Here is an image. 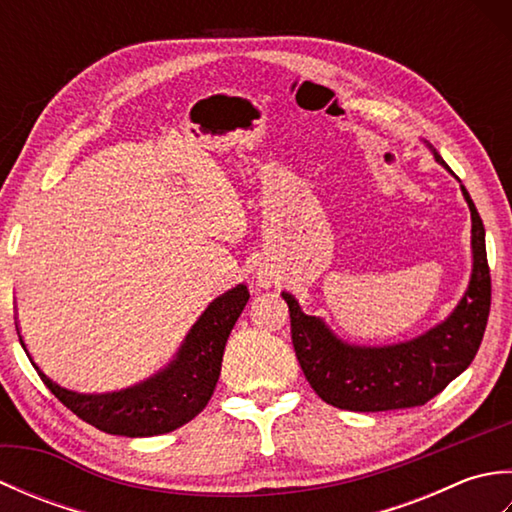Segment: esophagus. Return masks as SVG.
Here are the masks:
<instances>
[{
  "mask_svg": "<svg viewBox=\"0 0 512 512\" xmlns=\"http://www.w3.org/2000/svg\"><path fill=\"white\" fill-rule=\"evenodd\" d=\"M270 284V281L268 279H262V286H268Z\"/></svg>",
  "mask_w": 512,
  "mask_h": 512,
  "instance_id": "34e87169",
  "label": "esophagus"
}]
</instances>
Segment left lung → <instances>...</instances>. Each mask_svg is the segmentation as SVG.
<instances>
[{
	"instance_id": "1",
	"label": "left lung",
	"mask_w": 512,
	"mask_h": 512,
	"mask_svg": "<svg viewBox=\"0 0 512 512\" xmlns=\"http://www.w3.org/2000/svg\"><path fill=\"white\" fill-rule=\"evenodd\" d=\"M427 147L438 165L455 176L438 151L429 143ZM460 189L471 211L473 270L469 288L447 319L416 339L391 345L347 343L321 317L303 312L290 292H281L290 310L292 345L299 365L310 387L328 405L347 411L420 407L471 365L491 312V273L482 217L464 184Z\"/></svg>"
}]
</instances>
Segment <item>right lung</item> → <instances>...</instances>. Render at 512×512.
I'll return each mask as SVG.
<instances>
[{"label":"right lung","instance_id":"add662e5","mask_svg":"<svg viewBox=\"0 0 512 512\" xmlns=\"http://www.w3.org/2000/svg\"><path fill=\"white\" fill-rule=\"evenodd\" d=\"M248 297L244 284L226 290L224 295L213 299L200 319L191 325L176 356L160 372L132 387L105 391V394H79L54 383L32 361L19 328L17 334L43 385L72 413L112 436L149 438L187 424L211 400L217 378H220L228 334L242 314Z\"/></svg>","mask_w":512,"mask_h":512}]
</instances>
